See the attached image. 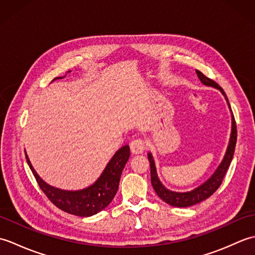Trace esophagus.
<instances>
[{"label":"esophagus","instance_id":"esophagus-1","mask_svg":"<svg viewBox=\"0 0 255 255\" xmlns=\"http://www.w3.org/2000/svg\"><path fill=\"white\" fill-rule=\"evenodd\" d=\"M130 150L133 154H140L144 150V141L141 138L133 139L130 142Z\"/></svg>","mask_w":255,"mask_h":255}]
</instances>
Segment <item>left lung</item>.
Instances as JSON below:
<instances>
[{"label": "left lung", "mask_w": 255, "mask_h": 255, "mask_svg": "<svg viewBox=\"0 0 255 255\" xmlns=\"http://www.w3.org/2000/svg\"><path fill=\"white\" fill-rule=\"evenodd\" d=\"M196 73H197L198 79L200 80V82H202L204 85L213 86V88L219 90L221 92V94L225 96L227 104H228L229 110L231 112V134H230L229 143H228V147H227L225 156L223 161H221V163L219 164V166L217 167V170H216L214 172V174L211 175L207 181L204 182L202 185H199L198 187L194 188L189 192L178 193V192H173V191H170V189H167L163 184L161 183V181L158 177V174H156L155 163H154L152 154L150 152L148 153V160L150 162V170H151L150 171L151 184H152V187L155 191V193L158 194V196L163 200V202H165L166 204H169L171 206H174V207H189V206L196 205L200 202H203V200L207 199L216 191H217L221 182L224 180L226 172L228 170V167L232 161V158H234L236 142H237V125H236L234 114H232V111H231L228 97H227L225 91L221 89L220 86L215 82V81L210 80L202 72L198 71V70H196Z\"/></svg>", "instance_id": "left-lung-1"}]
</instances>
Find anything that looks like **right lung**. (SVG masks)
Here are the masks:
<instances>
[{"instance_id": "obj_1", "label": "right lung", "mask_w": 255, "mask_h": 255, "mask_svg": "<svg viewBox=\"0 0 255 255\" xmlns=\"http://www.w3.org/2000/svg\"><path fill=\"white\" fill-rule=\"evenodd\" d=\"M62 78H56L55 80ZM25 155L27 163L34 174L38 185L53 205L71 215L80 216V217H90V216H93L105 209L115 197L123 170L127 163L129 155H130V150H129L128 144L117 150L107 163L101 176L92 185L83 189H79V191H66V189L53 187L47 184L37 174L27 153H25Z\"/></svg>"}]
</instances>
